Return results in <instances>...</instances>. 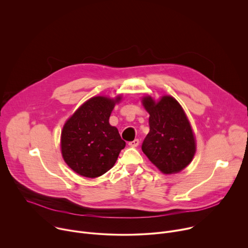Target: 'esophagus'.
Listing matches in <instances>:
<instances>
[{
    "instance_id": "34e87169",
    "label": "esophagus",
    "mask_w": 248,
    "mask_h": 248,
    "mask_svg": "<svg viewBox=\"0 0 248 248\" xmlns=\"http://www.w3.org/2000/svg\"><path fill=\"white\" fill-rule=\"evenodd\" d=\"M128 145L130 147H137L139 145V140L138 139H134L133 141H130V142H128Z\"/></svg>"
}]
</instances>
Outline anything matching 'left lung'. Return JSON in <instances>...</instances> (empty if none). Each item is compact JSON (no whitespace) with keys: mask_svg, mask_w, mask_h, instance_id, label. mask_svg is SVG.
Instances as JSON below:
<instances>
[{"mask_svg":"<svg viewBox=\"0 0 248 248\" xmlns=\"http://www.w3.org/2000/svg\"><path fill=\"white\" fill-rule=\"evenodd\" d=\"M142 103L150 115V131L141 146L143 153L162 172H179L192 161L196 149L182 106L170 96H164L158 102L147 96Z\"/></svg>","mask_w":248,"mask_h":248,"instance_id":"8db88e82","label":"left lung"}]
</instances>
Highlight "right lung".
Listing matches in <instances>:
<instances>
[{
    "label": "right lung",
    "instance_id": "right-lung-1",
    "mask_svg": "<svg viewBox=\"0 0 248 248\" xmlns=\"http://www.w3.org/2000/svg\"><path fill=\"white\" fill-rule=\"evenodd\" d=\"M115 100L98 96L86 101L63 125L61 148L64 162L80 175L97 178L115 165L125 142L109 124Z\"/></svg>",
    "mask_w": 248,
    "mask_h": 248
}]
</instances>
